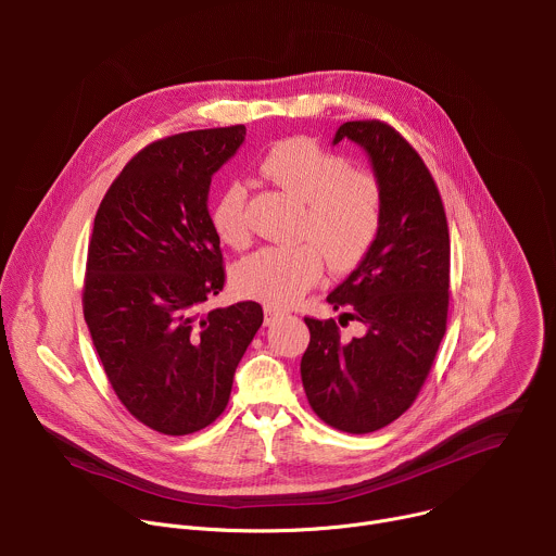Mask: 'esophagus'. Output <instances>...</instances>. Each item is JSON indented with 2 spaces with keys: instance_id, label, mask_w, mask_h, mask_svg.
Listing matches in <instances>:
<instances>
[{
  "instance_id": "obj_1",
  "label": "esophagus",
  "mask_w": 556,
  "mask_h": 556,
  "mask_svg": "<svg viewBox=\"0 0 556 556\" xmlns=\"http://www.w3.org/2000/svg\"><path fill=\"white\" fill-rule=\"evenodd\" d=\"M264 316H266V326H273L277 319H279V316H283V312L281 309H277V307H273V305H266L264 307Z\"/></svg>"
}]
</instances>
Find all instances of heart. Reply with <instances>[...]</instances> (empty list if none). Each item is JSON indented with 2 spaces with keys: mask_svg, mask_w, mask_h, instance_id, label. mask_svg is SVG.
I'll return each instance as SVG.
<instances>
[{
  "mask_svg": "<svg viewBox=\"0 0 556 556\" xmlns=\"http://www.w3.org/2000/svg\"><path fill=\"white\" fill-rule=\"evenodd\" d=\"M262 174L305 204L303 237L312 247H266L235 268L240 292L268 305H290L321 279L324 260L332 270H352L371 251L382 226V193L369 174L352 172L343 155L307 138H288L266 151ZM211 226L232 249L247 247L251 226L247 189L228 182L211 204Z\"/></svg>",
  "mask_w": 556,
  "mask_h": 556,
  "instance_id": "b5f03b06",
  "label": "heart"
}]
</instances>
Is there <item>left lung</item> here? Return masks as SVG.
Returning a JSON list of instances; mask_svg holds the SVG:
<instances>
[{"mask_svg": "<svg viewBox=\"0 0 556 556\" xmlns=\"http://www.w3.org/2000/svg\"><path fill=\"white\" fill-rule=\"evenodd\" d=\"M369 155L382 193V226L371 251L339 283L328 303L363 324L345 341L334 319L305 316L309 345L301 358L307 403L324 422L371 433L416 401L446 332L451 244L440 191L418 151L380 121L337 129Z\"/></svg>", "mask_w": 556, "mask_h": 556, "instance_id": "8db88e82", "label": "left lung"}]
</instances>
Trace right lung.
Returning a JSON list of instances; mask_svg holds the SVG:
<instances>
[{
    "mask_svg": "<svg viewBox=\"0 0 556 556\" xmlns=\"http://www.w3.org/2000/svg\"><path fill=\"white\" fill-rule=\"evenodd\" d=\"M247 138L244 125L147 144L108 189L88 249L84 314L125 409L165 435L208 427L257 334L255 301L202 312L224 288L208 217L213 174Z\"/></svg>",
    "mask_w": 556,
    "mask_h": 556,
    "instance_id": "1",
    "label": "right lung"
}]
</instances>
